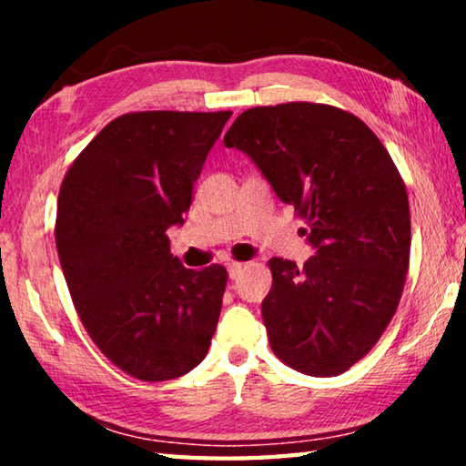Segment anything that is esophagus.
<instances>
[{
    "instance_id": "esophagus-1",
    "label": "esophagus",
    "mask_w": 466,
    "mask_h": 466,
    "mask_svg": "<svg viewBox=\"0 0 466 466\" xmlns=\"http://www.w3.org/2000/svg\"><path fill=\"white\" fill-rule=\"evenodd\" d=\"M244 269H247V265L244 263H228V273H230V279H238Z\"/></svg>"
}]
</instances>
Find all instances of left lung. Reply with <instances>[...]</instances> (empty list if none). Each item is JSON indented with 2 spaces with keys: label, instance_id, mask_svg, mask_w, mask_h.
Here are the masks:
<instances>
[{
  "label": "left lung",
  "instance_id": "left-lung-1",
  "mask_svg": "<svg viewBox=\"0 0 466 466\" xmlns=\"http://www.w3.org/2000/svg\"><path fill=\"white\" fill-rule=\"evenodd\" d=\"M224 144L250 156L317 248L302 269L269 261L261 310L273 353L302 374H343L378 343L403 296L411 252L403 178L364 121L319 102L244 110Z\"/></svg>",
  "mask_w": 466,
  "mask_h": 466
}]
</instances>
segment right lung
<instances>
[{
    "label": "right lung",
    "instance_id": "right-lung-1",
    "mask_svg": "<svg viewBox=\"0 0 466 466\" xmlns=\"http://www.w3.org/2000/svg\"><path fill=\"white\" fill-rule=\"evenodd\" d=\"M230 110H139L116 116L66 172L55 242L69 294L98 350L144 382L201 364L228 271L187 269L167 230L183 224L193 185Z\"/></svg>",
    "mask_w": 466,
    "mask_h": 466
}]
</instances>
